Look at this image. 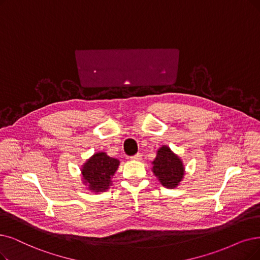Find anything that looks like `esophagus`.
I'll return each instance as SVG.
<instances>
[{
    "instance_id": "1",
    "label": "esophagus",
    "mask_w": 260,
    "mask_h": 260,
    "mask_svg": "<svg viewBox=\"0 0 260 260\" xmlns=\"http://www.w3.org/2000/svg\"><path fill=\"white\" fill-rule=\"evenodd\" d=\"M131 160H133V161H140V160H142V154L141 153H137V154L132 155Z\"/></svg>"
}]
</instances>
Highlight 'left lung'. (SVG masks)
Segmentation results:
<instances>
[{
	"label": "left lung",
	"mask_w": 260,
	"mask_h": 260,
	"mask_svg": "<svg viewBox=\"0 0 260 260\" xmlns=\"http://www.w3.org/2000/svg\"><path fill=\"white\" fill-rule=\"evenodd\" d=\"M151 170L160 183L169 189L178 186L184 176V166L181 159L168 146L158 149Z\"/></svg>",
	"instance_id": "obj_1"
}]
</instances>
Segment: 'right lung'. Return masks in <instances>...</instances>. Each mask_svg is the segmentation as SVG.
<instances>
[{
	"label": "right lung",
	"instance_id": "1",
	"mask_svg": "<svg viewBox=\"0 0 260 260\" xmlns=\"http://www.w3.org/2000/svg\"><path fill=\"white\" fill-rule=\"evenodd\" d=\"M119 166V160L109 157L106 152H97L83 164L81 173L83 183L91 192H103L112 184V177Z\"/></svg>",
	"mask_w": 260,
	"mask_h": 260
}]
</instances>
